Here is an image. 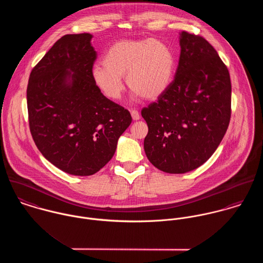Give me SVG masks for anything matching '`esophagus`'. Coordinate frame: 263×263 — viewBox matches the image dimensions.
<instances>
[{
	"label": "esophagus",
	"instance_id": "esophagus-1",
	"mask_svg": "<svg viewBox=\"0 0 263 263\" xmlns=\"http://www.w3.org/2000/svg\"><path fill=\"white\" fill-rule=\"evenodd\" d=\"M130 114H132V117H133V119L134 120H139L140 118H141V116H140V113H139V111L138 110H132L130 111Z\"/></svg>",
	"mask_w": 263,
	"mask_h": 263
}]
</instances>
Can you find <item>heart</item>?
<instances>
[{"mask_svg":"<svg viewBox=\"0 0 263 263\" xmlns=\"http://www.w3.org/2000/svg\"><path fill=\"white\" fill-rule=\"evenodd\" d=\"M95 66L92 80L108 99L120 98L124 86L122 77L136 96L153 100L162 96L171 86L176 70V59L171 47L163 41L122 39L114 42Z\"/></svg>","mask_w":263,"mask_h":263,"instance_id":"1","label":"heart"}]
</instances>
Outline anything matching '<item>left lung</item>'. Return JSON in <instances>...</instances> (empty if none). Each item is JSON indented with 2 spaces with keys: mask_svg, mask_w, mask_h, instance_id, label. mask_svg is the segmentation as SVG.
I'll list each match as a JSON object with an SVG mask.
<instances>
[{
  "mask_svg": "<svg viewBox=\"0 0 263 263\" xmlns=\"http://www.w3.org/2000/svg\"><path fill=\"white\" fill-rule=\"evenodd\" d=\"M175 78L157 102L142 110L149 132L144 149L159 170L192 171L217 150L231 118V80L216 49L201 36L179 33Z\"/></svg>",
  "mask_w": 263,
  "mask_h": 263,
  "instance_id": "left-lung-1",
  "label": "left lung"
}]
</instances>
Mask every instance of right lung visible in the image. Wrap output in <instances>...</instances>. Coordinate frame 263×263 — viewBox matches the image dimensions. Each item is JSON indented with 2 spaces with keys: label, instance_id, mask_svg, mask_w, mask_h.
I'll use <instances>...</instances> for the list:
<instances>
[{
  "label": "right lung",
  "instance_id": "right-lung-1",
  "mask_svg": "<svg viewBox=\"0 0 263 263\" xmlns=\"http://www.w3.org/2000/svg\"><path fill=\"white\" fill-rule=\"evenodd\" d=\"M92 37L60 38L31 71L27 87L29 126L38 150L76 176L103 168L132 123L128 110L106 98L92 80L97 55Z\"/></svg>",
  "mask_w": 263,
  "mask_h": 263
}]
</instances>
